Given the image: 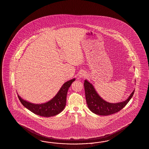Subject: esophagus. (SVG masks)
Segmentation results:
<instances>
[{
    "label": "esophagus",
    "mask_w": 149,
    "mask_h": 149,
    "mask_svg": "<svg viewBox=\"0 0 149 149\" xmlns=\"http://www.w3.org/2000/svg\"><path fill=\"white\" fill-rule=\"evenodd\" d=\"M86 76L85 73H84V72H81L79 74V77H85Z\"/></svg>",
    "instance_id": "1"
}]
</instances>
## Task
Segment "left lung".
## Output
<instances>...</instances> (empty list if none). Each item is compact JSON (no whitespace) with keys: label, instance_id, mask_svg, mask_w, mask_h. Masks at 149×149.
<instances>
[{"label":"left lung","instance_id":"obj_1","mask_svg":"<svg viewBox=\"0 0 149 149\" xmlns=\"http://www.w3.org/2000/svg\"><path fill=\"white\" fill-rule=\"evenodd\" d=\"M84 85L88 108L93 113L100 116H108L120 111L129 102L135 91L134 90L125 101L113 103L108 102L101 97L93 85L87 80H85Z\"/></svg>","mask_w":149,"mask_h":149}]
</instances>
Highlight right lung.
I'll return each mask as SVG.
<instances>
[{"label":"right lung","instance_id":"1","mask_svg":"<svg viewBox=\"0 0 149 149\" xmlns=\"http://www.w3.org/2000/svg\"><path fill=\"white\" fill-rule=\"evenodd\" d=\"M75 78L65 82L56 95L49 101L41 104H35L24 100L18 95V98L22 105L37 115L45 117L56 116L61 113L66 105L68 91Z\"/></svg>","mask_w":149,"mask_h":149}]
</instances>
